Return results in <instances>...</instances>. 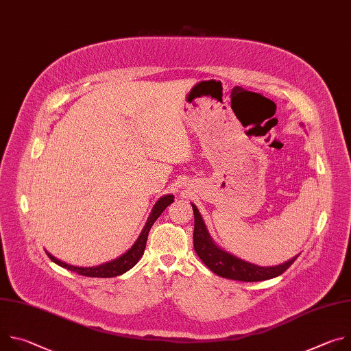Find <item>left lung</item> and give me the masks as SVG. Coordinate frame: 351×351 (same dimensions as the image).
I'll list each match as a JSON object with an SVG mask.
<instances>
[{
    "mask_svg": "<svg viewBox=\"0 0 351 351\" xmlns=\"http://www.w3.org/2000/svg\"><path fill=\"white\" fill-rule=\"evenodd\" d=\"M194 213V233L193 243L197 256L214 274L221 278H228L241 282H258L276 278L282 275L298 256L286 261L285 264L276 267H258L256 264L243 261L230 253L225 252L223 248L218 247L213 237L210 236L207 226L198 213L197 207L191 204Z\"/></svg>",
    "mask_w": 351,
    "mask_h": 351,
    "instance_id": "1",
    "label": "left lung"
}]
</instances>
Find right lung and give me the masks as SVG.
Returning a JSON list of instances; mask_svg holds the SVG:
<instances>
[{
	"label": "right lung",
	"mask_w": 351,
	"mask_h": 351,
	"mask_svg": "<svg viewBox=\"0 0 351 351\" xmlns=\"http://www.w3.org/2000/svg\"><path fill=\"white\" fill-rule=\"evenodd\" d=\"M173 194H167L164 197H161L158 202L156 203V206L153 207L152 210V214H149L140 236L137 237V240L134 241V244L128 250V252L125 254H122L121 257H118L117 260L114 261H110V263H106V264H101L98 267H88V268H83V267H75V265H69L58 258H56L54 256L49 254L48 252L47 256L49 257V260L54 261L57 265L62 267V268H66L72 272H76L79 275H83V276H90V278H114V276H119L122 274H125L126 271L132 269L137 263L138 260L141 258L143 253H144V248H145V243H147V237H148V232L149 229H152V226L154 225V222L158 219V217L162 214V211L173 203Z\"/></svg>",
	"instance_id": "obj_1"
}]
</instances>
